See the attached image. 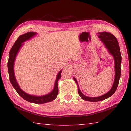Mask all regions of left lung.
I'll use <instances>...</instances> for the list:
<instances>
[{"instance_id":"8db88e82","label":"left lung","mask_w":131,"mask_h":131,"mask_svg":"<svg viewBox=\"0 0 131 131\" xmlns=\"http://www.w3.org/2000/svg\"><path fill=\"white\" fill-rule=\"evenodd\" d=\"M99 38L101 39V40L104 43L105 46L108 50V52H110L111 54H112L114 58L115 61V79L112 88L111 90L108 92L107 93H106L104 95L100 97H89L84 95L80 91L78 85V83L76 79L74 78L75 82L77 83L78 85V92L80 97L81 98L87 101H92V102H97L102 101L106 99L110 96H112L114 93L115 92L116 90V88L118 87L119 84V79L121 77V61H122V57L120 52V47L119 46V43L116 39V37L112 34L107 32H102L99 33Z\"/></svg>"}]
</instances>
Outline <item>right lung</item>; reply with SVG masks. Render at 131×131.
<instances>
[{"label": "right lung", "instance_id": "obj_1", "mask_svg": "<svg viewBox=\"0 0 131 131\" xmlns=\"http://www.w3.org/2000/svg\"><path fill=\"white\" fill-rule=\"evenodd\" d=\"M35 34L36 32H29L26 33V34L20 35L18 38L17 39L16 41V42L14 43L13 46H12L9 52V60H8V73H9L10 82L19 95L22 98H23L24 100H26L27 101L34 103V104H40L51 102L53 101V100H54L57 97L58 93V79H60L62 70H61L57 75L56 79L55 85L53 90L50 93L43 96H34L30 95V94H28L26 93L25 92H24L19 88V85H18V83H17L13 70L14 62H15L16 55L17 54L19 49H20L22 46V43L24 42L25 41H26L27 40H29V39L32 38L33 36L35 35Z\"/></svg>", "mask_w": 131, "mask_h": 131}]
</instances>
